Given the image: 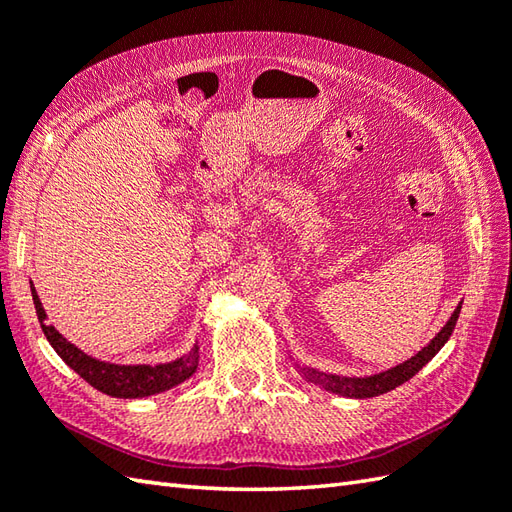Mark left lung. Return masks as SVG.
<instances>
[{
  "label": "left lung",
  "mask_w": 512,
  "mask_h": 512,
  "mask_svg": "<svg viewBox=\"0 0 512 512\" xmlns=\"http://www.w3.org/2000/svg\"><path fill=\"white\" fill-rule=\"evenodd\" d=\"M460 310H462V301L458 303V308L453 310L451 319L444 323V328L436 336H433V339L424 345L418 354L407 358L405 363L385 369V372H378L372 376H339V374L319 372V369L301 365V363H295V367H297V372L308 380V383L319 385L321 389L330 391V394H339L345 398H374L380 394H387V391L396 389L402 383H407L411 376H416L420 369L442 350L444 343L449 341V336L455 330ZM292 361H295V358H292Z\"/></svg>",
  "instance_id": "left-lung-1"
}]
</instances>
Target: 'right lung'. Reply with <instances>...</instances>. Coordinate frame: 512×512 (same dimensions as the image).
<instances>
[{
    "instance_id": "right-lung-1",
    "label": "right lung",
    "mask_w": 512,
    "mask_h": 512,
    "mask_svg": "<svg viewBox=\"0 0 512 512\" xmlns=\"http://www.w3.org/2000/svg\"><path fill=\"white\" fill-rule=\"evenodd\" d=\"M32 301H35L41 330L46 334L48 343L54 347V352H57L65 361V365H70L83 380H88L92 387L103 391L107 396L145 398V396L162 394V391H167L171 387L184 383V380H189L195 374V369H198V361H200L198 343L191 347V352L176 358V361L171 363L116 365V363L99 361V358L85 354L74 343H70L63 334H59V330L54 328V325L46 323L48 314L43 310L35 288H32Z\"/></svg>"
}]
</instances>
